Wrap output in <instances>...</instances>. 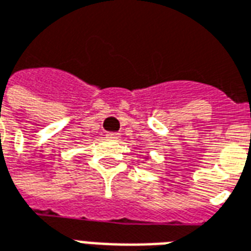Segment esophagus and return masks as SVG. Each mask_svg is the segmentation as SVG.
<instances>
[{
  "mask_svg": "<svg viewBox=\"0 0 251 251\" xmlns=\"http://www.w3.org/2000/svg\"><path fill=\"white\" fill-rule=\"evenodd\" d=\"M106 138H107V140H111V141H117V140H120V134H118V133H107V134H106Z\"/></svg>",
  "mask_w": 251,
  "mask_h": 251,
  "instance_id": "1",
  "label": "esophagus"
}]
</instances>
